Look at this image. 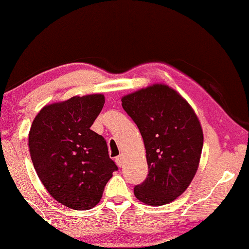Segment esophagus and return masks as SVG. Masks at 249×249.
<instances>
[{
	"instance_id": "obj_1",
	"label": "esophagus",
	"mask_w": 249,
	"mask_h": 249,
	"mask_svg": "<svg viewBox=\"0 0 249 249\" xmlns=\"http://www.w3.org/2000/svg\"><path fill=\"white\" fill-rule=\"evenodd\" d=\"M116 163H117V165H118L119 167H121L122 165H124V157H122L121 155L116 158Z\"/></svg>"
}]
</instances>
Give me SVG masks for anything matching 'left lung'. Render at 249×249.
I'll use <instances>...</instances> for the list:
<instances>
[{"instance_id": "obj_1", "label": "left lung", "mask_w": 249, "mask_h": 249, "mask_svg": "<svg viewBox=\"0 0 249 249\" xmlns=\"http://www.w3.org/2000/svg\"><path fill=\"white\" fill-rule=\"evenodd\" d=\"M146 148L148 175L133 189L137 199L158 207L174 201L199 167L203 131L196 114L175 89L154 84L121 99Z\"/></svg>"}]
</instances>
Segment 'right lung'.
<instances>
[{
	"instance_id": "right-lung-1",
	"label": "right lung",
	"mask_w": 249,
	"mask_h": 249,
	"mask_svg": "<svg viewBox=\"0 0 249 249\" xmlns=\"http://www.w3.org/2000/svg\"><path fill=\"white\" fill-rule=\"evenodd\" d=\"M104 102L103 94H89L49 104L29 131L31 160L41 183L53 199L74 210L95 207L118 169L106 140L91 130Z\"/></svg>"
}]
</instances>
